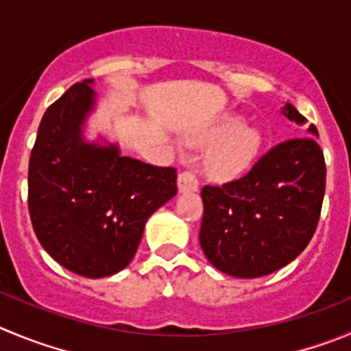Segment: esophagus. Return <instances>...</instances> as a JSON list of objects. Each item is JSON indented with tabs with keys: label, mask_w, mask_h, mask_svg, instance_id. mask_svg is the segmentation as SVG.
Listing matches in <instances>:
<instances>
[{
	"label": "esophagus",
	"mask_w": 351,
	"mask_h": 351,
	"mask_svg": "<svg viewBox=\"0 0 351 351\" xmlns=\"http://www.w3.org/2000/svg\"><path fill=\"white\" fill-rule=\"evenodd\" d=\"M180 192H194L199 189V178L192 169H185L178 176Z\"/></svg>",
	"instance_id": "34e87169"
}]
</instances>
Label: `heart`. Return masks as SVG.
I'll use <instances>...</instances> for the list:
<instances>
[{"label": "heart", "instance_id": "b5f03b06", "mask_svg": "<svg viewBox=\"0 0 351 351\" xmlns=\"http://www.w3.org/2000/svg\"><path fill=\"white\" fill-rule=\"evenodd\" d=\"M218 143L208 157V169L215 178H234L250 168L260 149V136L254 130L241 128L235 119L227 121L211 133L199 138L202 143Z\"/></svg>", "mask_w": 351, "mask_h": 351}]
</instances>
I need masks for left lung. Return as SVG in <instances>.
<instances>
[{
  "mask_svg": "<svg viewBox=\"0 0 351 351\" xmlns=\"http://www.w3.org/2000/svg\"><path fill=\"white\" fill-rule=\"evenodd\" d=\"M284 114L304 123L293 106ZM308 131L271 147L241 178L202 186L199 242L213 267L256 279L286 267L312 241L326 192V160L315 124Z\"/></svg>",
  "mask_w": 351,
  "mask_h": 351,
  "instance_id": "1",
  "label": "left lung"
}]
</instances>
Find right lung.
I'll list each match as a JSON object with an SVG mask.
<instances>
[{"label":"right lung","instance_id":"add662e5","mask_svg":"<svg viewBox=\"0 0 351 351\" xmlns=\"http://www.w3.org/2000/svg\"><path fill=\"white\" fill-rule=\"evenodd\" d=\"M91 80L72 84L47 109L29 157L32 228L57 263L98 279L130 265L143 227L176 195V169L81 142L93 107Z\"/></svg>","mask_w":351,"mask_h":351}]
</instances>
